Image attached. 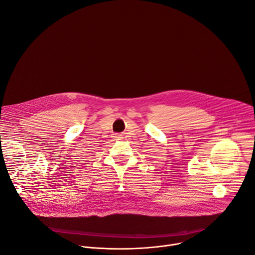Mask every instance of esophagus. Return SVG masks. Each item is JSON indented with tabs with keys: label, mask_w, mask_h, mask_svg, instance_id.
I'll return each mask as SVG.
<instances>
[{
	"label": "esophagus",
	"mask_w": 255,
	"mask_h": 255,
	"mask_svg": "<svg viewBox=\"0 0 255 255\" xmlns=\"http://www.w3.org/2000/svg\"><path fill=\"white\" fill-rule=\"evenodd\" d=\"M114 137L116 138V140H120L121 138H123V137H122V135H120V134H118V133H117V134H115V136H114Z\"/></svg>",
	"instance_id": "34e87169"
}]
</instances>
